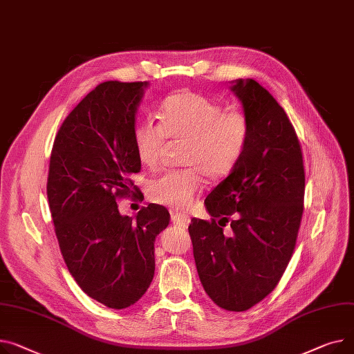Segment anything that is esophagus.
<instances>
[{
  "label": "esophagus",
  "mask_w": 354,
  "mask_h": 354,
  "mask_svg": "<svg viewBox=\"0 0 354 354\" xmlns=\"http://www.w3.org/2000/svg\"><path fill=\"white\" fill-rule=\"evenodd\" d=\"M172 222L176 226L187 227V225H189L191 219H189V216L185 215V214H172Z\"/></svg>",
  "instance_id": "esophagus-1"
}]
</instances>
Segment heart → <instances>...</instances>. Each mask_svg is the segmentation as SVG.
Here are the masks:
<instances>
[{
    "label": "heart",
    "instance_id": "heart-1",
    "mask_svg": "<svg viewBox=\"0 0 354 354\" xmlns=\"http://www.w3.org/2000/svg\"><path fill=\"white\" fill-rule=\"evenodd\" d=\"M158 118L159 124L145 121L135 128V152L145 168L156 169L167 138L185 140L182 163L189 168L155 179L149 196L156 203L186 209L202 191L203 175L218 180L236 167L248 144V118L189 89L178 91L165 100Z\"/></svg>",
    "mask_w": 354,
    "mask_h": 354
}]
</instances>
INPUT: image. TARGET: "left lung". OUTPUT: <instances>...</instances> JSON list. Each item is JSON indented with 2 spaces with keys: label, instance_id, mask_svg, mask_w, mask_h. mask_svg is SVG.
<instances>
[{
  "label": "left lung",
  "instance_id": "obj_1",
  "mask_svg": "<svg viewBox=\"0 0 354 354\" xmlns=\"http://www.w3.org/2000/svg\"><path fill=\"white\" fill-rule=\"evenodd\" d=\"M230 91L248 118V144L205 201L212 222L194 218L189 234L207 296L225 310L245 312L288 268L303 214L304 168L295 128L270 93L253 80H234Z\"/></svg>",
  "mask_w": 354,
  "mask_h": 354
}]
</instances>
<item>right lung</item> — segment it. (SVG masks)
<instances>
[{"label": "right lung", "instance_id": "add662e5", "mask_svg": "<svg viewBox=\"0 0 354 354\" xmlns=\"http://www.w3.org/2000/svg\"><path fill=\"white\" fill-rule=\"evenodd\" d=\"M149 82L108 81L62 122L50 160L48 196L64 261L78 286L109 309H127L155 274V239L169 212L148 205L121 215L118 199L133 194L140 171L133 132ZM138 191V189H136Z\"/></svg>", "mask_w": 354, "mask_h": 354}]
</instances>
